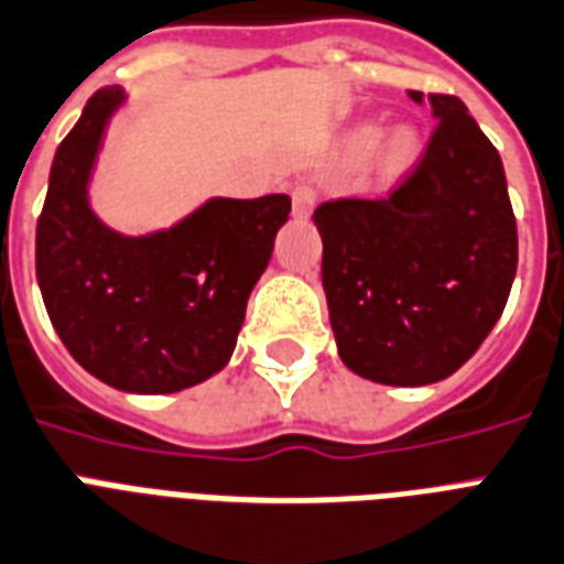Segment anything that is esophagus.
I'll list each match as a JSON object with an SVG mask.
<instances>
[{
	"label": "esophagus",
	"instance_id": "obj_1",
	"mask_svg": "<svg viewBox=\"0 0 564 564\" xmlns=\"http://www.w3.org/2000/svg\"><path fill=\"white\" fill-rule=\"evenodd\" d=\"M317 203V191L312 185H296L294 187V214L296 217H308Z\"/></svg>",
	"mask_w": 564,
	"mask_h": 564
}]
</instances>
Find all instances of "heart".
I'll return each mask as SVG.
<instances>
[{"label": "heart", "mask_w": 564, "mask_h": 564, "mask_svg": "<svg viewBox=\"0 0 564 564\" xmlns=\"http://www.w3.org/2000/svg\"><path fill=\"white\" fill-rule=\"evenodd\" d=\"M379 132L373 126H361L359 132L350 138V150L356 152V155H365V152L373 150ZM414 159H417V138H414V132H409V129H397V132L386 141V147H382V167H386L388 173H403Z\"/></svg>", "instance_id": "heart-1"}]
</instances>
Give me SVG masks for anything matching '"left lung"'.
Segmentation results:
<instances>
[{
  "label": "left lung",
  "mask_w": 564,
  "mask_h": 564,
  "mask_svg": "<svg viewBox=\"0 0 564 564\" xmlns=\"http://www.w3.org/2000/svg\"><path fill=\"white\" fill-rule=\"evenodd\" d=\"M409 96L423 102L421 90ZM426 99L438 123L391 194L314 208L338 356L382 386L456 373L495 329L518 270V226L495 143L459 96Z\"/></svg>",
  "instance_id": "obj_1"
}]
</instances>
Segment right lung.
Segmentation results:
<instances>
[{"label":"right lung","mask_w":564,"mask_h":564,"mask_svg":"<svg viewBox=\"0 0 564 564\" xmlns=\"http://www.w3.org/2000/svg\"><path fill=\"white\" fill-rule=\"evenodd\" d=\"M120 102V87L96 90L55 152L37 217V282L87 373L132 394H173L226 368L291 196L212 199L167 232H111L87 205V178Z\"/></svg>","instance_id":"1"}]
</instances>
